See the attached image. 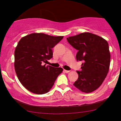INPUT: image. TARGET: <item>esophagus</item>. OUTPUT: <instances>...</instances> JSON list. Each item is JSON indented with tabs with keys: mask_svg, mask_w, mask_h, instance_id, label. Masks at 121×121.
<instances>
[{
	"mask_svg": "<svg viewBox=\"0 0 121 121\" xmlns=\"http://www.w3.org/2000/svg\"><path fill=\"white\" fill-rule=\"evenodd\" d=\"M64 72H65V73H69V72H70V71L69 70H65V69H64Z\"/></svg>",
	"mask_w": 121,
	"mask_h": 121,
	"instance_id": "1",
	"label": "esophagus"
}]
</instances>
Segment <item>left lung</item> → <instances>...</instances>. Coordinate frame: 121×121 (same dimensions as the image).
<instances>
[{"label": "left lung", "instance_id": "1", "mask_svg": "<svg viewBox=\"0 0 121 121\" xmlns=\"http://www.w3.org/2000/svg\"><path fill=\"white\" fill-rule=\"evenodd\" d=\"M78 52L76 58L82 61L81 71L74 86L81 91L90 93L100 86L108 73L110 53L108 42L96 35L84 32L67 38Z\"/></svg>", "mask_w": 121, "mask_h": 121}]
</instances>
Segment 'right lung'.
<instances>
[{"label": "right lung", "instance_id": "1", "mask_svg": "<svg viewBox=\"0 0 121 121\" xmlns=\"http://www.w3.org/2000/svg\"><path fill=\"white\" fill-rule=\"evenodd\" d=\"M63 36L34 33L22 37L14 52V67L20 82L36 94L47 93L52 88L62 68L43 65L53 57V48Z\"/></svg>", "mask_w": 121, "mask_h": 121}]
</instances>
